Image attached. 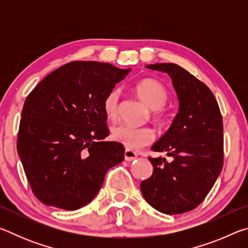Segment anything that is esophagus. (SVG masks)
I'll return each instance as SVG.
<instances>
[{
  "instance_id": "34e87169",
  "label": "esophagus",
  "mask_w": 248,
  "mask_h": 248,
  "mask_svg": "<svg viewBox=\"0 0 248 248\" xmlns=\"http://www.w3.org/2000/svg\"><path fill=\"white\" fill-rule=\"evenodd\" d=\"M137 157H138V154L134 152V151L125 149V151H124V159H125V161L131 162V161H134V159H136Z\"/></svg>"
}]
</instances>
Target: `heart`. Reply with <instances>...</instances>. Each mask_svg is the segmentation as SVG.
Instances as JSON below:
<instances>
[{"mask_svg": "<svg viewBox=\"0 0 248 248\" xmlns=\"http://www.w3.org/2000/svg\"><path fill=\"white\" fill-rule=\"evenodd\" d=\"M136 92L139 97L152 109V117L157 124H165L169 114L163 106L169 100V92L161 83L152 78H145L137 84ZM119 90L114 89L105 96L103 109L108 119L116 120L119 115ZM112 139L124 144L125 148L137 150L149 144L153 140L154 133L148 127H131L119 124L112 129Z\"/></svg>", "mask_w": 248, "mask_h": 248, "instance_id": "b5f03b06", "label": "heart"}]
</instances>
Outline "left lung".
Listing matches in <instances>:
<instances>
[{
	"mask_svg": "<svg viewBox=\"0 0 248 248\" xmlns=\"http://www.w3.org/2000/svg\"><path fill=\"white\" fill-rule=\"evenodd\" d=\"M167 73L179 108L170 129L152 145L165 157H149L153 174L141 183L146 202L165 215H179L202 202L223 166V123L215 95L204 83L174 63L145 65Z\"/></svg>",
	"mask_w": 248,
	"mask_h": 248,
	"instance_id": "left-lung-1",
	"label": "left lung"
}]
</instances>
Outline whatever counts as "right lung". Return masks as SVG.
I'll list each match as a JSON object with an SVG mask.
<instances>
[{"label": "right lung", "mask_w": 248, "mask_h": 248, "mask_svg": "<svg viewBox=\"0 0 248 248\" xmlns=\"http://www.w3.org/2000/svg\"><path fill=\"white\" fill-rule=\"evenodd\" d=\"M130 71L103 62H70L27 96L17 152L43 203L82 208L97 195L107 170L124 161V145L104 141L109 130L103 102Z\"/></svg>", "instance_id": "right-lung-1"}]
</instances>
